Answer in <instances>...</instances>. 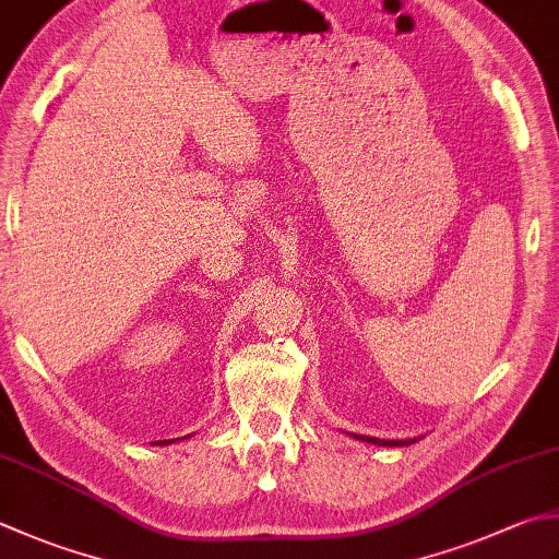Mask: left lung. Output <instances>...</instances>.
Here are the masks:
<instances>
[{
	"label": "left lung",
	"instance_id": "left-lung-1",
	"mask_svg": "<svg viewBox=\"0 0 559 559\" xmlns=\"http://www.w3.org/2000/svg\"><path fill=\"white\" fill-rule=\"evenodd\" d=\"M360 441H368V443H378V445H407L409 441H382V439H373V436H356Z\"/></svg>",
	"mask_w": 559,
	"mask_h": 559
}]
</instances>
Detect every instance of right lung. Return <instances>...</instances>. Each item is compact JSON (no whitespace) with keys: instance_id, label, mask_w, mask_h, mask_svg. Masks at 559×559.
<instances>
[{"instance_id":"add662e5","label":"right lung","mask_w":559,"mask_h":559,"mask_svg":"<svg viewBox=\"0 0 559 559\" xmlns=\"http://www.w3.org/2000/svg\"><path fill=\"white\" fill-rule=\"evenodd\" d=\"M179 441V439H177ZM167 443H171V441H159V445H167Z\"/></svg>"}]
</instances>
